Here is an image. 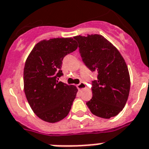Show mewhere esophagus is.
Here are the masks:
<instances>
[{"label": "esophagus", "mask_w": 149, "mask_h": 149, "mask_svg": "<svg viewBox=\"0 0 149 149\" xmlns=\"http://www.w3.org/2000/svg\"><path fill=\"white\" fill-rule=\"evenodd\" d=\"M76 87H77V88H78L79 90H82V89L86 88V85H85V82H80L79 85H76Z\"/></svg>", "instance_id": "34e87169"}]
</instances>
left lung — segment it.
I'll list each match as a JSON object with an SVG mask.
<instances>
[{
    "mask_svg": "<svg viewBox=\"0 0 149 149\" xmlns=\"http://www.w3.org/2000/svg\"><path fill=\"white\" fill-rule=\"evenodd\" d=\"M84 64L97 79L92 82V98L86 103L91 113L103 118L117 116L125 107L130 87V74L118 50L100 34L76 36Z\"/></svg>",
    "mask_w": 149,
    "mask_h": 149,
    "instance_id": "left-lung-1",
    "label": "left lung"
}]
</instances>
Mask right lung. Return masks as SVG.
I'll use <instances>...</instances> for the list:
<instances>
[{
  "label": "right lung",
  "mask_w": 149,
  "mask_h": 149,
  "mask_svg": "<svg viewBox=\"0 0 149 149\" xmlns=\"http://www.w3.org/2000/svg\"><path fill=\"white\" fill-rule=\"evenodd\" d=\"M78 45L72 37L43 40L36 44L24 67V91L30 107L42 121L55 123L70 110L78 89L58 82L62 61Z\"/></svg>",
  "instance_id": "right-lung-1"
}]
</instances>
